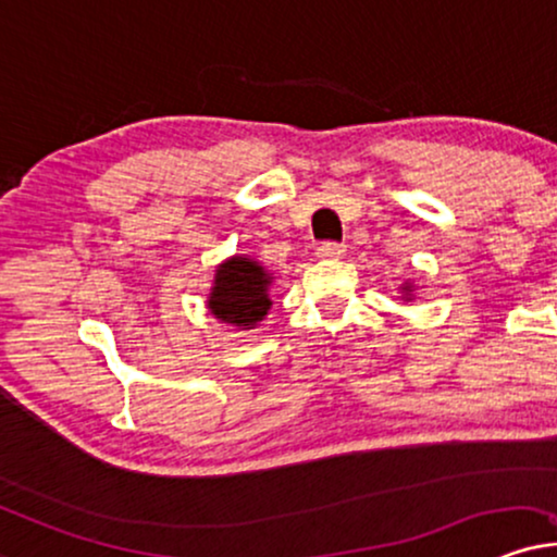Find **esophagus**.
I'll return each instance as SVG.
<instances>
[{
	"instance_id": "1",
	"label": "esophagus",
	"mask_w": 557,
	"mask_h": 557,
	"mask_svg": "<svg viewBox=\"0 0 557 557\" xmlns=\"http://www.w3.org/2000/svg\"><path fill=\"white\" fill-rule=\"evenodd\" d=\"M343 252H346V245L331 243V239H327V243H320V247H318L320 258H341Z\"/></svg>"
}]
</instances>
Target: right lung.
<instances>
[{
	"instance_id": "obj_1",
	"label": "right lung",
	"mask_w": 557,
	"mask_h": 557,
	"mask_svg": "<svg viewBox=\"0 0 557 557\" xmlns=\"http://www.w3.org/2000/svg\"><path fill=\"white\" fill-rule=\"evenodd\" d=\"M268 273L250 258H232L219 265L214 292L209 297V310L219 320L237 327H250L265 318L271 299H268Z\"/></svg>"
}]
</instances>
